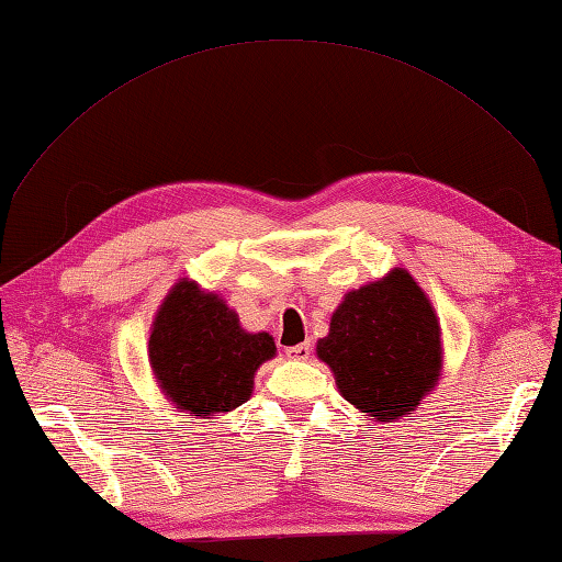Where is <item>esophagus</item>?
<instances>
[{"label":"esophagus","mask_w":562,"mask_h":562,"mask_svg":"<svg viewBox=\"0 0 562 562\" xmlns=\"http://www.w3.org/2000/svg\"><path fill=\"white\" fill-rule=\"evenodd\" d=\"M285 355H289L291 360H307L312 355V346L310 344H297V346L285 348Z\"/></svg>","instance_id":"1"}]
</instances>
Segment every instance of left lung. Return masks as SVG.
Here are the masks:
<instances>
[{
  "label": "left lung",
  "mask_w": 562,
  "mask_h": 562,
  "mask_svg": "<svg viewBox=\"0 0 562 562\" xmlns=\"http://www.w3.org/2000/svg\"><path fill=\"white\" fill-rule=\"evenodd\" d=\"M317 358L360 413L395 422L413 415L441 376V326L417 281L393 269L344 297Z\"/></svg>",
  "instance_id": "obj_1"
}]
</instances>
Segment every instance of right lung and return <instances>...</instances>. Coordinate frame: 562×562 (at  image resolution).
I'll return each mask as SVG.
<instances>
[{
  "label": "right lung",
  "instance_id": "right-lung-1",
  "mask_svg": "<svg viewBox=\"0 0 562 562\" xmlns=\"http://www.w3.org/2000/svg\"><path fill=\"white\" fill-rule=\"evenodd\" d=\"M149 364L164 395L193 417H212L252 395L257 367L277 355L269 334H248L216 293L181 279L149 331Z\"/></svg>",
  "mask_w": 562,
  "mask_h": 562
}]
</instances>
